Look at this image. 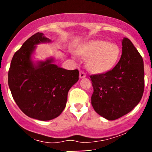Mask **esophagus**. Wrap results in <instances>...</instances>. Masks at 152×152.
Listing matches in <instances>:
<instances>
[{
  "instance_id": "1",
  "label": "esophagus",
  "mask_w": 152,
  "mask_h": 152,
  "mask_svg": "<svg viewBox=\"0 0 152 152\" xmlns=\"http://www.w3.org/2000/svg\"><path fill=\"white\" fill-rule=\"evenodd\" d=\"M86 77V74H85L84 72H83V71H81L79 74V78H83Z\"/></svg>"
}]
</instances>
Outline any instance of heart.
<instances>
[{"label": "heart", "instance_id": "obj_1", "mask_svg": "<svg viewBox=\"0 0 152 152\" xmlns=\"http://www.w3.org/2000/svg\"><path fill=\"white\" fill-rule=\"evenodd\" d=\"M78 55L87 59V67L94 74H104L114 69L121 57L117 44L103 40H95L82 44L76 50Z\"/></svg>", "mask_w": 152, "mask_h": 152}]
</instances>
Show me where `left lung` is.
I'll return each mask as SVG.
<instances>
[{
	"label": "left lung",
	"instance_id": "left-lung-1",
	"mask_svg": "<svg viewBox=\"0 0 152 152\" xmlns=\"http://www.w3.org/2000/svg\"><path fill=\"white\" fill-rule=\"evenodd\" d=\"M119 61L111 71L90 76L96 112L108 120L124 116L137 106L144 89L143 58L129 38L122 40Z\"/></svg>",
	"mask_w": 152,
	"mask_h": 152
}]
</instances>
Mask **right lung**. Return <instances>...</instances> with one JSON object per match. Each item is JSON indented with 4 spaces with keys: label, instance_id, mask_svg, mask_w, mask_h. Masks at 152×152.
I'll list each match as a JSON object with an SVG mask.
<instances>
[{
    "label": "right lung",
    "instance_id": "right-lung-1",
    "mask_svg": "<svg viewBox=\"0 0 152 152\" xmlns=\"http://www.w3.org/2000/svg\"><path fill=\"white\" fill-rule=\"evenodd\" d=\"M50 42L42 33L33 35L15 52L8 71V86L16 104L28 116L41 121L61 114L68 92L79 74L77 69L58 67L53 58L36 63L32 60L36 45Z\"/></svg>",
    "mask_w": 152,
    "mask_h": 152
}]
</instances>
